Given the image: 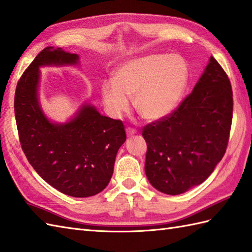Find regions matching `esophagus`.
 Returning <instances> with one entry per match:
<instances>
[{
	"label": "esophagus",
	"instance_id": "34e87169",
	"mask_svg": "<svg viewBox=\"0 0 252 252\" xmlns=\"http://www.w3.org/2000/svg\"><path fill=\"white\" fill-rule=\"evenodd\" d=\"M126 133H127L128 137H131V136L135 135V133H137V130L133 129V128H131V127H127L126 128Z\"/></svg>",
	"mask_w": 252,
	"mask_h": 252
}]
</instances>
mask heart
<instances>
[{"label": "heart", "instance_id": "1", "mask_svg": "<svg viewBox=\"0 0 252 252\" xmlns=\"http://www.w3.org/2000/svg\"><path fill=\"white\" fill-rule=\"evenodd\" d=\"M189 80L188 65L179 56L147 55L126 61L104 82L101 96L110 113L121 116L133 99L138 114L147 121L167 117L180 103Z\"/></svg>", "mask_w": 252, "mask_h": 252}]
</instances>
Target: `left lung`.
Returning a JSON list of instances; mask_svg holds the SVG:
<instances>
[{"mask_svg": "<svg viewBox=\"0 0 252 252\" xmlns=\"http://www.w3.org/2000/svg\"><path fill=\"white\" fill-rule=\"evenodd\" d=\"M233 117L231 82L210 57L193 92L164 119L143 128L145 175L159 192L178 195L203 183L225 154Z\"/></svg>", "mask_w": 252, "mask_h": 252, "instance_id": "1", "label": "left lung"}]
</instances>
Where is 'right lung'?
I'll list each match as a JSON object with an SVG mask.
<instances>
[{
  "mask_svg": "<svg viewBox=\"0 0 252 252\" xmlns=\"http://www.w3.org/2000/svg\"><path fill=\"white\" fill-rule=\"evenodd\" d=\"M79 55L48 46L38 54L18 81L15 116L21 149L34 170L61 193L89 197L108 186L115 158L126 141L123 122L83 104L63 124L50 122L38 102L40 68L74 65Z\"/></svg>",
  "mask_w": 252,
  "mask_h": 252,
  "instance_id": "obj_1",
  "label": "right lung"
}]
</instances>
